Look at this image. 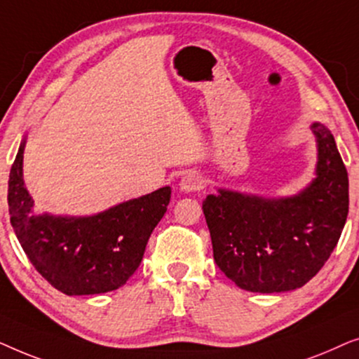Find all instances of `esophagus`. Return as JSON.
Segmentation results:
<instances>
[{
	"label": "esophagus",
	"mask_w": 359,
	"mask_h": 359,
	"mask_svg": "<svg viewBox=\"0 0 359 359\" xmlns=\"http://www.w3.org/2000/svg\"><path fill=\"white\" fill-rule=\"evenodd\" d=\"M204 184V180L203 176L199 173H196V171H188L183 178L180 181V188L181 191H186V193H191V191H199L203 188Z\"/></svg>",
	"instance_id": "esophagus-1"
}]
</instances>
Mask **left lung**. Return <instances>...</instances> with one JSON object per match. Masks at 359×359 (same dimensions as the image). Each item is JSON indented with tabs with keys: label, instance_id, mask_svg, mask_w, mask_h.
Returning <instances> with one entry per match:
<instances>
[{
	"label": "left lung",
	"instance_id": "obj_1",
	"mask_svg": "<svg viewBox=\"0 0 359 359\" xmlns=\"http://www.w3.org/2000/svg\"><path fill=\"white\" fill-rule=\"evenodd\" d=\"M317 178L294 198L263 199L220 189L203 210L214 259L225 276L252 292L302 287L337 247L348 215V171L335 139L322 124Z\"/></svg>",
	"mask_w": 359,
	"mask_h": 359
}]
</instances>
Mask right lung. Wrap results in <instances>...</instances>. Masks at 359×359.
Masks as SVG:
<instances>
[{
    "instance_id": "obj_1",
    "label": "right lung",
    "mask_w": 359,
    "mask_h": 359,
    "mask_svg": "<svg viewBox=\"0 0 359 359\" xmlns=\"http://www.w3.org/2000/svg\"><path fill=\"white\" fill-rule=\"evenodd\" d=\"M24 142L8 181L14 233L34 268L67 296L109 292L124 286L144 258L151 232L166 212L165 186L91 217L34 215L22 181Z\"/></svg>"
}]
</instances>
